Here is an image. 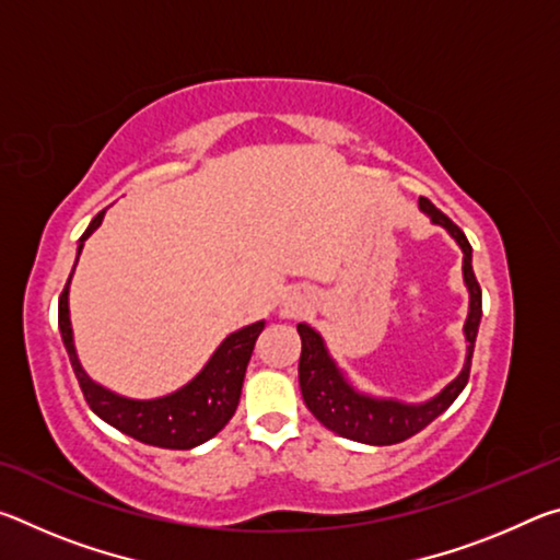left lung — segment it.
<instances>
[{"label": "left lung", "mask_w": 560, "mask_h": 560, "mask_svg": "<svg viewBox=\"0 0 560 560\" xmlns=\"http://www.w3.org/2000/svg\"><path fill=\"white\" fill-rule=\"evenodd\" d=\"M422 212L432 217L434 224H442L447 230L464 252V281L469 289V316L464 324V334H467V363L459 373L457 381H452L444 390L434 397V400L424 405H400L393 400H373L355 393L353 387L346 383V377L338 373L334 360L328 358L326 346L314 328L306 324H299L301 336V358H299V383L303 402L316 420L324 428L334 430L340 438L365 442V444H397L412 438L420 430L440 417L447 407L457 400V395L464 390V385L469 381L471 371V355H474V340H477L479 318H481V287L471 269V244L467 236L454 224L447 214L438 210L428 197H420Z\"/></svg>", "instance_id": "8db88e82"}]
</instances>
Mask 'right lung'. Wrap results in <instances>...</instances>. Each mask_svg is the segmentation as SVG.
I'll return each mask as SVG.
<instances>
[{
	"label": "right lung",
	"instance_id": "obj_1",
	"mask_svg": "<svg viewBox=\"0 0 560 560\" xmlns=\"http://www.w3.org/2000/svg\"><path fill=\"white\" fill-rule=\"evenodd\" d=\"M103 212L106 210L93 217L89 230L81 236V246L83 240H89L93 234V230H98ZM71 273L59 296V328L75 381H79L81 393L86 397L91 410L122 434H128V438L163 450H192L197 444L214 438L232 420L236 405H240L246 365H249L254 343H257L264 330L261 320L226 338L210 358V363L205 365V371L192 383L185 385L183 390L160 397V400H126V397L113 395L93 383L83 373L79 358H75L69 318Z\"/></svg>",
	"mask_w": 560,
	"mask_h": 560
}]
</instances>
